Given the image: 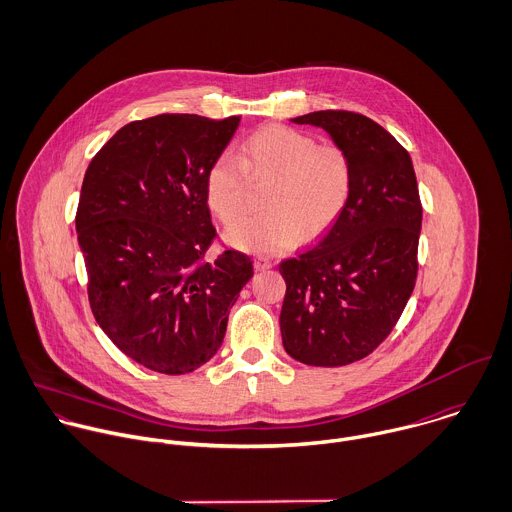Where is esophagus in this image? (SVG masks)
<instances>
[{
    "mask_svg": "<svg viewBox=\"0 0 512 512\" xmlns=\"http://www.w3.org/2000/svg\"><path fill=\"white\" fill-rule=\"evenodd\" d=\"M253 265H255V269H257V271H267V269H271V267H273V261H271L269 257H257Z\"/></svg>",
    "mask_w": 512,
    "mask_h": 512,
    "instance_id": "obj_1",
    "label": "esophagus"
}]
</instances>
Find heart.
Wrapping results in <instances>:
<instances>
[{
  "instance_id": "heart-1",
  "label": "heart",
  "mask_w": 512,
  "mask_h": 512,
  "mask_svg": "<svg viewBox=\"0 0 512 512\" xmlns=\"http://www.w3.org/2000/svg\"><path fill=\"white\" fill-rule=\"evenodd\" d=\"M250 183H269L263 215L243 219L227 231V241L241 251L277 255L299 237H321L345 211L353 189L347 151L321 143L305 131L269 125L245 139L237 159L219 155L207 173V203L225 223H235L247 209Z\"/></svg>"
}]
</instances>
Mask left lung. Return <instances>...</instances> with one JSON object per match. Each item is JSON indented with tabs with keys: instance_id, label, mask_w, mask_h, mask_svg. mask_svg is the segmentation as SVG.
<instances>
[{
	"instance_id": "1",
	"label": "left lung",
	"mask_w": 512,
	"mask_h": 512,
	"mask_svg": "<svg viewBox=\"0 0 512 512\" xmlns=\"http://www.w3.org/2000/svg\"><path fill=\"white\" fill-rule=\"evenodd\" d=\"M323 127L353 167L349 203L321 241L279 265L285 351L313 367L371 355L397 325L417 281L423 221L409 151L379 123L353 111L291 119Z\"/></svg>"
}]
</instances>
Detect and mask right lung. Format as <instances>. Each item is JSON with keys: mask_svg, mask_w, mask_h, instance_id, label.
I'll return each instance as SVG.
<instances>
[{"mask_svg": "<svg viewBox=\"0 0 512 512\" xmlns=\"http://www.w3.org/2000/svg\"><path fill=\"white\" fill-rule=\"evenodd\" d=\"M241 117L163 113L121 127L91 159L75 215L97 325L135 363L185 375L221 347L253 261L223 251L207 173Z\"/></svg>", "mask_w": 512, "mask_h": 512, "instance_id": "add662e5", "label": "right lung"}]
</instances>
